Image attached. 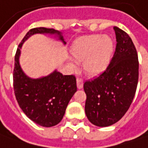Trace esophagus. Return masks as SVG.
Wrapping results in <instances>:
<instances>
[{"instance_id": "34e87169", "label": "esophagus", "mask_w": 148, "mask_h": 148, "mask_svg": "<svg viewBox=\"0 0 148 148\" xmlns=\"http://www.w3.org/2000/svg\"><path fill=\"white\" fill-rule=\"evenodd\" d=\"M84 86V81L83 79H77V88L79 89H81Z\"/></svg>"}]
</instances>
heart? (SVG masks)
Listing matches in <instances>:
<instances>
[{
	"label": "heart",
	"instance_id": "b5f03b06",
	"mask_svg": "<svg viewBox=\"0 0 148 148\" xmlns=\"http://www.w3.org/2000/svg\"><path fill=\"white\" fill-rule=\"evenodd\" d=\"M114 51V42L107 35L94 34L82 37L75 41L70 53L75 60H84V71L94 76L101 74L107 68ZM72 68L75 64L70 63Z\"/></svg>",
	"mask_w": 148,
	"mask_h": 148
}]
</instances>
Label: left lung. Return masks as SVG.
Masks as SVG:
<instances>
[{
    "label": "left lung",
    "instance_id": "1",
    "mask_svg": "<svg viewBox=\"0 0 148 148\" xmlns=\"http://www.w3.org/2000/svg\"><path fill=\"white\" fill-rule=\"evenodd\" d=\"M116 47L108 67L93 80L86 81L85 113L99 127L114 125L125 115L134 97L138 81V53L130 37L114 27Z\"/></svg>",
    "mask_w": 148,
    "mask_h": 148
}]
</instances>
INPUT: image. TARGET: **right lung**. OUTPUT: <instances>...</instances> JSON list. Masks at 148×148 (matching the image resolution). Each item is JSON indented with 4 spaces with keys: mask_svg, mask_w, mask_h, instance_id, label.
Here are the masks:
<instances>
[{
    "mask_svg": "<svg viewBox=\"0 0 148 148\" xmlns=\"http://www.w3.org/2000/svg\"><path fill=\"white\" fill-rule=\"evenodd\" d=\"M36 33L55 34L66 44L58 30L42 27L30 29L18 45L14 56V91L19 107L30 120L43 127H52L63 119L69 101L77 91L76 79L57 70L39 79H31L23 73L19 64L20 49L23 42Z\"/></svg>",
    "mask_w": 148,
    "mask_h": 148,
    "instance_id": "obj_1",
    "label": "right lung"
}]
</instances>
